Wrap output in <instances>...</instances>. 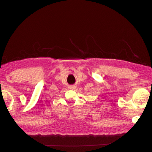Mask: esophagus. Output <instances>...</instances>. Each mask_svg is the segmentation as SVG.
<instances>
[{
	"mask_svg": "<svg viewBox=\"0 0 152 152\" xmlns=\"http://www.w3.org/2000/svg\"><path fill=\"white\" fill-rule=\"evenodd\" d=\"M70 88L71 89H75V86H71Z\"/></svg>",
	"mask_w": 152,
	"mask_h": 152,
	"instance_id": "34e87169",
	"label": "esophagus"
}]
</instances>
